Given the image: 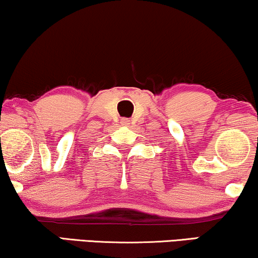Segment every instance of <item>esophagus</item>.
I'll return each instance as SVG.
<instances>
[{
	"mask_svg": "<svg viewBox=\"0 0 258 258\" xmlns=\"http://www.w3.org/2000/svg\"><path fill=\"white\" fill-rule=\"evenodd\" d=\"M121 124L122 125H129L130 124V119L129 118H122L121 119Z\"/></svg>",
	"mask_w": 258,
	"mask_h": 258,
	"instance_id": "1",
	"label": "esophagus"
}]
</instances>
